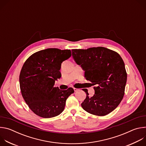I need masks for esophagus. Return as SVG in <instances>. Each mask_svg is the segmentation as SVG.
Wrapping results in <instances>:
<instances>
[{
  "label": "esophagus",
  "mask_w": 146,
  "mask_h": 146,
  "mask_svg": "<svg viewBox=\"0 0 146 146\" xmlns=\"http://www.w3.org/2000/svg\"><path fill=\"white\" fill-rule=\"evenodd\" d=\"M73 89H74V92H77V91H79V89H78V88H74Z\"/></svg>",
  "instance_id": "esophagus-1"
}]
</instances>
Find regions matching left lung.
<instances>
[{"instance_id":"1","label":"left lung","mask_w":146,"mask_h":146,"mask_svg":"<svg viewBox=\"0 0 146 146\" xmlns=\"http://www.w3.org/2000/svg\"><path fill=\"white\" fill-rule=\"evenodd\" d=\"M72 51L76 64L85 72L86 80L96 86L92 97L87 89H83L87 96L81 103L82 109L99 116L109 114L119 105L124 95L127 74L122 58L117 52L103 47Z\"/></svg>"}]
</instances>
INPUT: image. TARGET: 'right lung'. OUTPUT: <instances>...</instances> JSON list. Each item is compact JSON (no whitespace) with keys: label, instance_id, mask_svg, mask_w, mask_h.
<instances>
[{"label":"right lung","instance_id":"right-lung-1","mask_svg":"<svg viewBox=\"0 0 146 146\" xmlns=\"http://www.w3.org/2000/svg\"><path fill=\"white\" fill-rule=\"evenodd\" d=\"M70 50L47 48L30 56L21 70L19 86L22 96L30 109L43 118H52L64 111L68 98L74 90L54 87L60 78L62 62L71 56Z\"/></svg>","mask_w":146,"mask_h":146}]
</instances>
